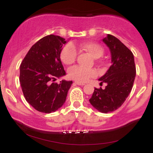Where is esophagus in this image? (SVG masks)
Masks as SVG:
<instances>
[{
	"label": "esophagus",
	"instance_id": "1",
	"mask_svg": "<svg viewBox=\"0 0 153 153\" xmlns=\"http://www.w3.org/2000/svg\"><path fill=\"white\" fill-rule=\"evenodd\" d=\"M74 84H75V85H85L84 83H81V82H75Z\"/></svg>",
	"mask_w": 153,
	"mask_h": 153
}]
</instances>
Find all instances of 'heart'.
<instances>
[{
  "label": "heart",
  "mask_w": 153,
  "mask_h": 153,
  "mask_svg": "<svg viewBox=\"0 0 153 153\" xmlns=\"http://www.w3.org/2000/svg\"><path fill=\"white\" fill-rule=\"evenodd\" d=\"M75 47L88 52L94 58H99L103 55V49L99 44L94 42H87L76 45L75 44H68L61 50V61L65 65H71L75 62L77 57V51ZM68 76L71 79L78 82H85L89 79L96 76V72L92 69H85L81 67L73 66L68 69Z\"/></svg>",
  "instance_id": "obj_1"
}]
</instances>
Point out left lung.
I'll return each mask as SVG.
<instances>
[{
  "mask_svg": "<svg viewBox=\"0 0 153 153\" xmlns=\"http://www.w3.org/2000/svg\"><path fill=\"white\" fill-rule=\"evenodd\" d=\"M103 42L109 48L111 65L106 74L99 79L101 83L106 82L104 89L95 88L89 101L95 108L108 113L119 108L130 94L136 76L134 55L120 40L107 35Z\"/></svg>",
  "mask_w": 153,
  "mask_h": 153,
  "instance_id": "left-lung-1",
  "label": "left lung"
}]
</instances>
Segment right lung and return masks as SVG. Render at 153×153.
<instances>
[{"instance_id": "obj_1", "label": "right lung", "mask_w": 153, "mask_h": 153, "mask_svg": "<svg viewBox=\"0 0 153 153\" xmlns=\"http://www.w3.org/2000/svg\"><path fill=\"white\" fill-rule=\"evenodd\" d=\"M65 39L50 34L42 38L31 47L20 65V80L23 94L28 103L36 111L51 113L65 102L73 81L56 79L65 75L60 54Z\"/></svg>"}]
</instances>
